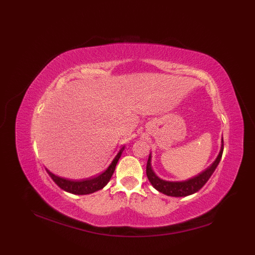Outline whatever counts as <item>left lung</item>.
<instances>
[{
  "instance_id": "1",
  "label": "left lung",
  "mask_w": 255,
  "mask_h": 255,
  "mask_svg": "<svg viewBox=\"0 0 255 255\" xmlns=\"http://www.w3.org/2000/svg\"><path fill=\"white\" fill-rule=\"evenodd\" d=\"M223 151H224V139L221 140V148L219 151V154L216 160L213 162V164L208 166L204 172L200 173L197 176L189 178L187 181L183 182H170V181H164L161 180L160 177L155 175L153 172L152 167H151V154L149 155V159L147 162V176L150 183L152 184V186L159 191L160 193H163L167 196H173V197H184L188 196V195H192L194 193L198 192L200 188H202L206 182L209 180L211 174L215 172L216 167L218 166L221 156H223Z\"/></svg>"
}]
</instances>
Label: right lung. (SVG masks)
Wrapping results in <instances>:
<instances>
[{"label": "right lung", "instance_id": "right-lung-1", "mask_svg": "<svg viewBox=\"0 0 255 255\" xmlns=\"http://www.w3.org/2000/svg\"><path fill=\"white\" fill-rule=\"evenodd\" d=\"M124 149H125V147H123L121 150H119V152L115 156V159L112 161L111 165L107 167L106 171L103 172L102 174H100L99 176L93 177V178H88V180H82V181H73V180H68V178L57 176L47 169H46V171L48 174L50 175L53 182H55L59 187L62 188L63 191L71 193V194H75V195L91 194V193H94L96 191H100V189H102L108 182H110L113 173H114V171H115L117 162H118L119 158H121Z\"/></svg>", "mask_w": 255, "mask_h": 255}]
</instances>
